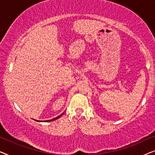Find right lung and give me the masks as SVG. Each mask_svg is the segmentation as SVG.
Wrapping results in <instances>:
<instances>
[{
	"label": "right lung",
	"mask_w": 155,
	"mask_h": 155,
	"mask_svg": "<svg viewBox=\"0 0 155 155\" xmlns=\"http://www.w3.org/2000/svg\"><path fill=\"white\" fill-rule=\"evenodd\" d=\"M64 114V113H61V115H59V116H57V117H54V118H53V119H51V120H45V122H50V121H52V120H57V119H58L59 117H60L61 115H62ZM35 120V119H34ZM36 120V121H38V122H42V121H40V120Z\"/></svg>",
	"instance_id": "obj_1"
}]
</instances>
